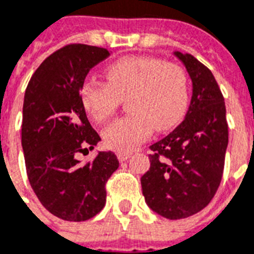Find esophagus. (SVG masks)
<instances>
[{
  "label": "esophagus",
  "instance_id": "1",
  "mask_svg": "<svg viewBox=\"0 0 254 254\" xmlns=\"http://www.w3.org/2000/svg\"><path fill=\"white\" fill-rule=\"evenodd\" d=\"M130 157V153H123V152H119L117 153V158H119V161H127V158Z\"/></svg>",
  "mask_w": 254,
  "mask_h": 254
}]
</instances>
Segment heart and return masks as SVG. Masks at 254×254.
<instances>
[{"label": "heart", "instance_id": "obj_1", "mask_svg": "<svg viewBox=\"0 0 254 254\" xmlns=\"http://www.w3.org/2000/svg\"><path fill=\"white\" fill-rule=\"evenodd\" d=\"M108 84L88 78L81 86V102L96 123H105L127 98L129 116L109 124L104 142L129 153L153 130L166 131L181 121L189 104L187 73L176 64L154 57H125L105 69Z\"/></svg>", "mask_w": 254, "mask_h": 254}]
</instances>
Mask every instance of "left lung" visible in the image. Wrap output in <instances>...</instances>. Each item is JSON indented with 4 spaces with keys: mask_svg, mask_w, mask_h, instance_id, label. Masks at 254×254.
I'll return each mask as SVG.
<instances>
[{
    "mask_svg": "<svg viewBox=\"0 0 254 254\" xmlns=\"http://www.w3.org/2000/svg\"><path fill=\"white\" fill-rule=\"evenodd\" d=\"M174 56L191 80L190 105L179 127L150 145V168L141 177V187L153 212L180 220L202 210L216 194L224 172L228 124L212 71L191 54Z\"/></svg>",
    "mask_w": 254,
    "mask_h": 254,
    "instance_id": "8db88e82",
    "label": "left lung"
}]
</instances>
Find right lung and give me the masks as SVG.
Returning <instances> with one entry per match:
<instances>
[{
  "instance_id": "add662e5",
  "label": "right lung",
  "mask_w": 254,
  "mask_h": 254,
  "mask_svg": "<svg viewBox=\"0 0 254 254\" xmlns=\"http://www.w3.org/2000/svg\"><path fill=\"white\" fill-rule=\"evenodd\" d=\"M108 57L98 46H64L38 66L25 90L21 144L29 183L44 208L66 221H86L101 212L105 184L120 165L113 152H98L85 165L77 160L101 141L80 92L89 70Z\"/></svg>"
}]
</instances>
